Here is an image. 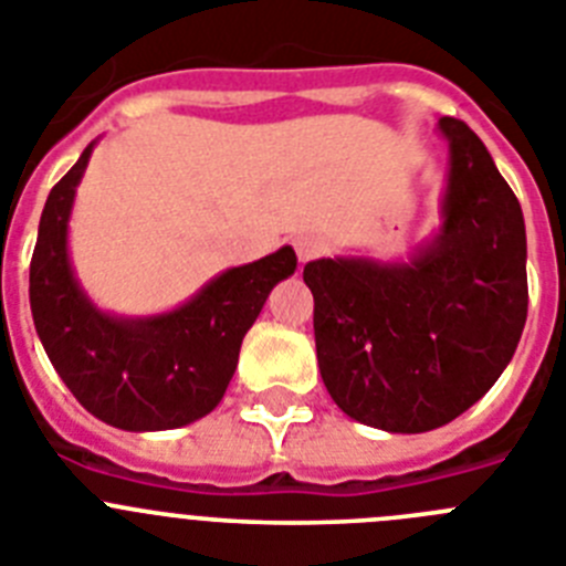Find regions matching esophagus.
<instances>
[{"label": "esophagus", "mask_w": 566, "mask_h": 566, "mask_svg": "<svg viewBox=\"0 0 566 566\" xmlns=\"http://www.w3.org/2000/svg\"><path fill=\"white\" fill-rule=\"evenodd\" d=\"M292 243H294V252H297L300 263H308V260H314L319 252H323V238H319V234H314V232L297 234Z\"/></svg>", "instance_id": "esophagus-1"}]
</instances>
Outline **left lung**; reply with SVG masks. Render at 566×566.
I'll return each mask as SVG.
<instances>
[{
    "instance_id": "left-lung-1",
    "label": "left lung",
    "mask_w": 566,
    "mask_h": 566,
    "mask_svg": "<svg viewBox=\"0 0 566 566\" xmlns=\"http://www.w3.org/2000/svg\"><path fill=\"white\" fill-rule=\"evenodd\" d=\"M451 164L442 227L408 260L319 258L314 343L343 413L388 433L442 428L493 388L527 319V234L516 195L459 118H439Z\"/></svg>"
}]
</instances>
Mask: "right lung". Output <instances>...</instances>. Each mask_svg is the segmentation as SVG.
I'll list each match as a JSON object with an SVG mask.
<instances>
[{
	"mask_svg": "<svg viewBox=\"0 0 566 566\" xmlns=\"http://www.w3.org/2000/svg\"><path fill=\"white\" fill-rule=\"evenodd\" d=\"M50 189L30 260V312L50 363L73 397L122 431H169L214 411L240 343L269 292L297 269L292 247L234 266L172 312L107 314L87 297L67 252V223L90 153Z\"/></svg>",
	"mask_w": 566,
	"mask_h": 566,
	"instance_id": "right-lung-1",
	"label": "right lung"
}]
</instances>
